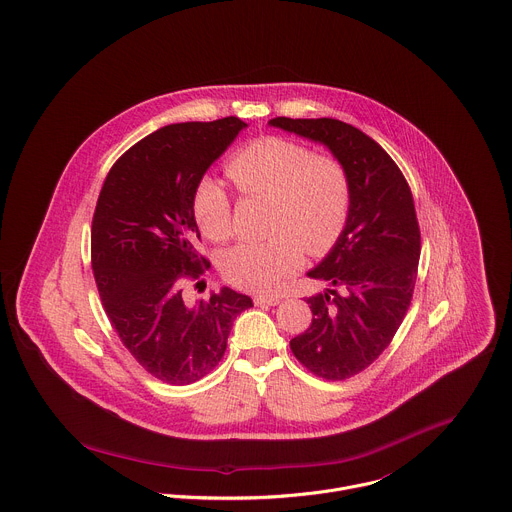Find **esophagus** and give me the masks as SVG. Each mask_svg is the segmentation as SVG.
<instances>
[{
    "label": "esophagus",
    "instance_id": "1",
    "mask_svg": "<svg viewBox=\"0 0 512 512\" xmlns=\"http://www.w3.org/2000/svg\"><path fill=\"white\" fill-rule=\"evenodd\" d=\"M253 303L255 305H259V307H275V305H279L281 303V297H277V295H257V297H253Z\"/></svg>",
    "mask_w": 512,
    "mask_h": 512
}]
</instances>
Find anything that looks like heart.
<instances>
[{
    "label": "heart",
    "instance_id": "b5f03b06",
    "mask_svg": "<svg viewBox=\"0 0 512 512\" xmlns=\"http://www.w3.org/2000/svg\"><path fill=\"white\" fill-rule=\"evenodd\" d=\"M227 177L243 197H271L267 239L245 241L223 257L229 283L273 293L311 255L327 253L343 233L351 211V177L331 153H313L297 139L267 135L235 151ZM191 213L199 231L215 243L233 233V205L227 189L211 175L197 181Z\"/></svg>",
    "mask_w": 512,
    "mask_h": 512
}]
</instances>
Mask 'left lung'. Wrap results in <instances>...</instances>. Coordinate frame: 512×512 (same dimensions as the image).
<instances>
[{
	"instance_id": "8db88e82",
	"label": "left lung",
	"mask_w": 512,
	"mask_h": 512,
	"mask_svg": "<svg viewBox=\"0 0 512 512\" xmlns=\"http://www.w3.org/2000/svg\"><path fill=\"white\" fill-rule=\"evenodd\" d=\"M273 127L325 143L351 177V211L331 253L309 277L313 319L291 339L297 361L327 381L365 371L391 345L417 283L421 229L411 187L391 155L361 129L331 117H275Z\"/></svg>"
}]
</instances>
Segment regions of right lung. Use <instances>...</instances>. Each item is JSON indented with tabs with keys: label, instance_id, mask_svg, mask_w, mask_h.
I'll return each instance as SVG.
<instances>
[{
	"label": "right lung",
	"instance_id": "1",
	"mask_svg": "<svg viewBox=\"0 0 512 512\" xmlns=\"http://www.w3.org/2000/svg\"><path fill=\"white\" fill-rule=\"evenodd\" d=\"M243 127L223 117L153 131L113 163L95 205L91 269L103 309L133 359L169 385L209 375L235 317L253 307L227 287L197 303L183 299V285L211 267L195 249L193 189Z\"/></svg>",
	"mask_w": 512,
	"mask_h": 512
}]
</instances>
